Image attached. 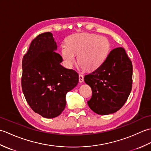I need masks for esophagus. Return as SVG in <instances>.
<instances>
[{
  "mask_svg": "<svg viewBox=\"0 0 151 151\" xmlns=\"http://www.w3.org/2000/svg\"><path fill=\"white\" fill-rule=\"evenodd\" d=\"M84 81V76L82 74H79V82L80 83H82Z\"/></svg>",
  "mask_w": 151,
  "mask_h": 151,
  "instance_id": "1",
  "label": "esophagus"
}]
</instances>
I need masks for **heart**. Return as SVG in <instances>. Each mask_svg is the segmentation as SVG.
<instances>
[{
  "label": "heart",
  "mask_w": 151,
  "mask_h": 151,
  "mask_svg": "<svg viewBox=\"0 0 151 151\" xmlns=\"http://www.w3.org/2000/svg\"><path fill=\"white\" fill-rule=\"evenodd\" d=\"M110 49L106 37L89 33L75 34L67 40V44L61 46V56L65 65L71 67L76 61L83 69L93 70L104 62Z\"/></svg>",
  "instance_id": "b5f03b06"
}]
</instances>
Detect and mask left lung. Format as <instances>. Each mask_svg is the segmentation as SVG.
I'll list each match as a JSON object with an SVG mask.
<instances>
[{
	"label": "left lung",
	"instance_id": "left-lung-1",
	"mask_svg": "<svg viewBox=\"0 0 151 151\" xmlns=\"http://www.w3.org/2000/svg\"><path fill=\"white\" fill-rule=\"evenodd\" d=\"M84 79L92 90L88 101L91 110L99 115L114 114L124 104L132 90V62L123 48H115Z\"/></svg>",
	"mask_w": 151,
	"mask_h": 151
}]
</instances>
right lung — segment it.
Listing matches in <instances>:
<instances>
[{"mask_svg": "<svg viewBox=\"0 0 151 151\" xmlns=\"http://www.w3.org/2000/svg\"><path fill=\"white\" fill-rule=\"evenodd\" d=\"M57 45L50 32L32 40L22 58V89L30 108L45 118L58 116L65 109V96L78 83V74L60 63Z\"/></svg>", "mask_w": 151, "mask_h": 151, "instance_id": "obj_1", "label": "right lung"}]
</instances>
